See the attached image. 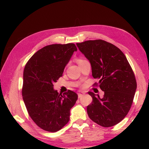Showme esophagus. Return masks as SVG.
Returning a JSON list of instances; mask_svg holds the SVG:
<instances>
[{
	"mask_svg": "<svg viewBox=\"0 0 149 149\" xmlns=\"http://www.w3.org/2000/svg\"><path fill=\"white\" fill-rule=\"evenodd\" d=\"M85 94V92L84 91H79L77 93V95H78V98H80L81 97L82 95H84Z\"/></svg>",
	"mask_w": 149,
	"mask_h": 149,
	"instance_id": "1",
	"label": "esophagus"
}]
</instances>
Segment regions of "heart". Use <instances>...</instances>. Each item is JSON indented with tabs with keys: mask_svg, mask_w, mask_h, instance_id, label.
<instances>
[{
	"mask_svg": "<svg viewBox=\"0 0 149 149\" xmlns=\"http://www.w3.org/2000/svg\"><path fill=\"white\" fill-rule=\"evenodd\" d=\"M80 60H81V59H79V60H78V62H79V61H80Z\"/></svg>",
	"mask_w": 149,
	"mask_h": 149,
	"instance_id": "b5f03b06",
	"label": "heart"
}]
</instances>
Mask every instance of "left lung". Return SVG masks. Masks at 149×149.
<instances>
[{
	"label": "left lung",
	"instance_id": "obj_1",
	"mask_svg": "<svg viewBox=\"0 0 149 149\" xmlns=\"http://www.w3.org/2000/svg\"><path fill=\"white\" fill-rule=\"evenodd\" d=\"M91 65L92 75L99 79L104 97L89 91L93 102L87 106L90 119L104 127L120 123L129 112L137 89L133 70L125 54L115 45L103 40L77 43Z\"/></svg>",
	"mask_w": 149,
	"mask_h": 149
}]
</instances>
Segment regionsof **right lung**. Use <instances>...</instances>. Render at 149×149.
<instances>
[{
    "mask_svg": "<svg viewBox=\"0 0 149 149\" xmlns=\"http://www.w3.org/2000/svg\"><path fill=\"white\" fill-rule=\"evenodd\" d=\"M77 50L74 43L47 45L35 52L25 66L24 102L33 121L47 132H58L69 122L70 109L77 100L72 91L62 95L53 87Z\"/></svg>",
    "mask_w": 149,
    "mask_h": 149,
    "instance_id": "1",
    "label": "right lung"
}]
</instances>
